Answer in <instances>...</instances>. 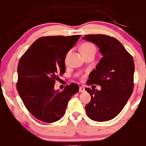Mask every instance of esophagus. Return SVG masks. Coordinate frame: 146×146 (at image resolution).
Returning <instances> with one entry per match:
<instances>
[{
	"instance_id": "34e87169",
	"label": "esophagus",
	"mask_w": 146,
	"mask_h": 146,
	"mask_svg": "<svg viewBox=\"0 0 146 146\" xmlns=\"http://www.w3.org/2000/svg\"><path fill=\"white\" fill-rule=\"evenodd\" d=\"M79 90H80V92H81V93H83V92L85 91V88L83 86H80Z\"/></svg>"
}]
</instances>
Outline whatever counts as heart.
<instances>
[{
    "instance_id": "b5f03b06",
    "label": "heart",
    "mask_w": 146,
    "mask_h": 146,
    "mask_svg": "<svg viewBox=\"0 0 146 146\" xmlns=\"http://www.w3.org/2000/svg\"><path fill=\"white\" fill-rule=\"evenodd\" d=\"M81 50L82 53H89V52L94 51L96 52V48H95V45L90 42H84V44L82 45L81 46ZM68 55H69V52L67 53L66 56V60H67Z\"/></svg>"
}]
</instances>
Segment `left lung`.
<instances>
[{
  "mask_svg": "<svg viewBox=\"0 0 146 146\" xmlns=\"http://www.w3.org/2000/svg\"><path fill=\"white\" fill-rule=\"evenodd\" d=\"M83 40L97 45L103 56L87 82L88 85H100L101 90L86 88L91 100L85 109L93 121H108L121 111L133 91V58L121 43L113 37L86 35Z\"/></svg>",
  "mask_w": 146,
  "mask_h": 146,
  "instance_id": "8db88e82",
  "label": "left lung"
}]
</instances>
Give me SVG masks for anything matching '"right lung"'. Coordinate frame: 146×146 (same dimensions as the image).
I'll list each match as a JSON object with an SVG mask.
<instances>
[{
    "instance_id": "add662e5",
    "label": "right lung",
    "mask_w": 146,
    "mask_h": 146,
    "mask_svg": "<svg viewBox=\"0 0 146 146\" xmlns=\"http://www.w3.org/2000/svg\"><path fill=\"white\" fill-rule=\"evenodd\" d=\"M80 35L48 36L36 40L21 57L18 65L17 90L31 115L46 123L60 120L68 102L79 90L71 83L62 91L54 90L56 80L64 74L65 58Z\"/></svg>"
}]
</instances>
